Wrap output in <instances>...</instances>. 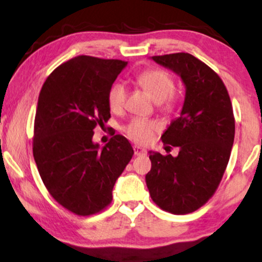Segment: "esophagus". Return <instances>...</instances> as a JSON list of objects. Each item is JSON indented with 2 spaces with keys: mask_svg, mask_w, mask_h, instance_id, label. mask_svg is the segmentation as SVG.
<instances>
[{
  "mask_svg": "<svg viewBox=\"0 0 262 262\" xmlns=\"http://www.w3.org/2000/svg\"><path fill=\"white\" fill-rule=\"evenodd\" d=\"M133 150H134V154L137 156H140V155H145L146 154V150L144 148H141V146H138V145H134L133 146Z\"/></svg>",
  "mask_w": 262,
  "mask_h": 262,
  "instance_id": "esophagus-1",
  "label": "esophagus"
}]
</instances>
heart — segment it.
<instances>
[{
    "mask_svg": "<svg viewBox=\"0 0 262 262\" xmlns=\"http://www.w3.org/2000/svg\"><path fill=\"white\" fill-rule=\"evenodd\" d=\"M135 80L148 91L152 100L158 103L162 102L165 110H170L172 106V100L170 96L175 91V83L169 74L161 70H148L138 75ZM107 100L108 106L113 112L122 111L127 100V87L122 82L114 83L108 91ZM158 129L159 124L154 121L135 118L125 125L124 130L130 139L143 144L151 140Z\"/></svg>",
    "mask_w": 262,
    "mask_h": 262,
    "instance_id": "heart-1",
    "label": "heart"
}]
</instances>
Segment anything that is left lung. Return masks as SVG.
<instances>
[{
  "instance_id": "8db88e82",
  "label": "left lung",
  "mask_w": 262,
  "mask_h": 262,
  "mask_svg": "<svg viewBox=\"0 0 262 262\" xmlns=\"http://www.w3.org/2000/svg\"><path fill=\"white\" fill-rule=\"evenodd\" d=\"M151 59L181 77L186 95L180 117L161 135L162 143L180 149L179 155L149 151L146 186L161 209L187 214L214 194L224 175L235 134L233 107L221 77L191 54Z\"/></svg>"
}]
</instances>
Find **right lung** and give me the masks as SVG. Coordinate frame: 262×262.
Segmentation results:
<instances>
[{
    "instance_id": "right-lung-1",
    "label": "right lung",
    "mask_w": 262,
    "mask_h": 262,
    "mask_svg": "<svg viewBox=\"0 0 262 262\" xmlns=\"http://www.w3.org/2000/svg\"><path fill=\"white\" fill-rule=\"evenodd\" d=\"M127 61L80 55L45 80L38 98L33 156L54 200L77 215L101 212L134 151L113 135L104 146L93 130L111 118L108 91Z\"/></svg>"
}]
</instances>
